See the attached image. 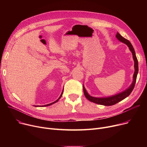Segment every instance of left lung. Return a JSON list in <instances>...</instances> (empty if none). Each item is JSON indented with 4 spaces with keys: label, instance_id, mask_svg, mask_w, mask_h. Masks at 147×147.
<instances>
[{
    "label": "left lung",
    "instance_id": "1",
    "mask_svg": "<svg viewBox=\"0 0 147 147\" xmlns=\"http://www.w3.org/2000/svg\"><path fill=\"white\" fill-rule=\"evenodd\" d=\"M116 37L117 38V39L120 40V42L124 43L126 44L128 47L130 49V51L132 52V55H133V58L134 59L135 62V73L134 74V81L133 83L131 84L130 86L125 91H123L121 93H120L117 95H115L110 97H108V98H95V97H92L90 96L88 92H86L85 88H84V86H83V92H84V94L85 97L89 100L90 101L96 103L97 104L99 105H106V106H110V105H113L115 104L118 103L119 102L122 101L123 99H124L126 97H127L130 94L131 92H132L133 89H134L135 85V83L136 80V78H137V75L138 73V61L136 56L135 52L134 50V48H133V46L132 44L130 43V42L127 40L126 38H124L122 37L119 33H117V34L115 35Z\"/></svg>",
    "mask_w": 147,
    "mask_h": 147
}]
</instances>
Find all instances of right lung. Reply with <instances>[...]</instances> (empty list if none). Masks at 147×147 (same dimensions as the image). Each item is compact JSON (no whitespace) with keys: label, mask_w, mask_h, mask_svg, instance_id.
Wrapping results in <instances>:
<instances>
[{"label":"right lung","mask_w":147,"mask_h":147,"mask_svg":"<svg viewBox=\"0 0 147 147\" xmlns=\"http://www.w3.org/2000/svg\"><path fill=\"white\" fill-rule=\"evenodd\" d=\"M63 92H62V93H61V95H60V96H59V98L57 100V101H55V102H52V103H51V104H47V105H42V106H40V107H46V106H49V105H52V104H54V103H55V102H57L58 100L61 98V97L62 96V95H63ZM35 107H38V105H36V106H35ZM40 107V106H39Z\"/></svg>","instance_id":"right-lung-1"}]
</instances>
